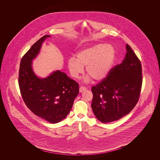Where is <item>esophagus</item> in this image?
<instances>
[{"mask_svg": "<svg viewBox=\"0 0 160 160\" xmlns=\"http://www.w3.org/2000/svg\"><path fill=\"white\" fill-rule=\"evenodd\" d=\"M85 90H86V88H85L84 86H81V87L80 88V89H79L80 92H83Z\"/></svg>", "mask_w": 160, "mask_h": 160, "instance_id": "esophagus-1", "label": "esophagus"}]
</instances>
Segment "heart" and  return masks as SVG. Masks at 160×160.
I'll use <instances>...</instances> for the list:
<instances>
[{
  "instance_id": "heart-1",
  "label": "heart",
  "mask_w": 160,
  "mask_h": 160,
  "mask_svg": "<svg viewBox=\"0 0 160 160\" xmlns=\"http://www.w3.org/2000/svg\"><path fill=\"white\" fill-rule=\"evenodd\" d=\"M116 58L114 47L107 44H97L78 51L75 58L68 61L71 76L78 78L86 66L87 74L96 82H100L109 74Z\"/></svg>"
}]
</instances>
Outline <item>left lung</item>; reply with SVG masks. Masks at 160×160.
I'll use <instances>...</instances> for the list:
<instances>
[{
	"instance_id": "left-lung-1",
	"label": "left lung",
	"mask_w": 160,
	"mask_h": 160,
	"mask_svg": "<svg viewBox=\"0 0 160 160\" xmlns=\"http://www.w3.org/2000/svg\"><path fill=\"white\" fill-rule=\"evenodd\" d=\"M121 64L92 87L91 107L96 118L102 123L113 122L128 114L139 99L142 84L140 61L131 47Z\"/></svg>"
}]
</instances>
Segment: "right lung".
Here are the masks:
<instances>
[{"label":"right lung","mask_w":160,"mask_h":160,"mask_svg":"<svg viewBox=\"0 0 160 160\" xmlns=\"http://www.w3.org/2000/svg\"><path fill=\"white\" fill-rule=\"evenodd\" d=\"M50 35L40 38L22 58L19 69L18 84L23 101L34 114L52 123L61 122L68 114L79 86L59 70L41 78L34 73L32 60L39 53L42 42Z\"/></svg>","instance_id":"right-lung-1"}]
</instances>
